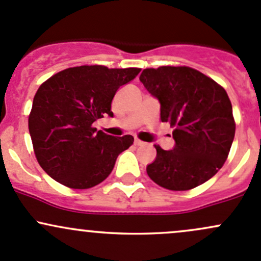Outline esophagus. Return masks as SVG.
I'll return each mask as SVG.
<instances>
[{"mask_svg":"<svg viewBox=\"0 0 261 261\" xmlns=\"http://www.w3.org/2000/svg\"><path fill=\"white\" fill-rule=\"evenodd\" d=\"M134 144H135L136 146H141V145H144L145 142L141 141V140H139V139H135V140H134Z\"/></svg>","mask_w":261,"mask_h":261,"instance_id":"1","label":"esophagus"}]
</instances>
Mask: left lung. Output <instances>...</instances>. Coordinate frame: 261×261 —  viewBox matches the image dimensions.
Masks as SVG:
<instances>
[{
  "label": "left lung",
  "mask_w": 261,
  "mask_h": 261,
  "mask_svg": "<svg viewBox=\"0 0 261 261\" xmlns=\"http://www.w3.org/2000/svg\"><path fill=\"white\" fill-rule=\"evenodd\" d=\"M140 81L160 101V119L174 127V149L155 145L146 171L167 190L185 191L207 181L224 165L235 136L232 106L223 86L188 66L145 68Z\"/></svg>",
  "instance_id": "1"
}]
</instances>
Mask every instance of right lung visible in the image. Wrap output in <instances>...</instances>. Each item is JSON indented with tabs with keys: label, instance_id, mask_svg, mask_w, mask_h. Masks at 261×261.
<instances>
[{
	"label": "right lung",
	"instance_id": "add662e5",
	"mask_svg": "<svg viewBox=\"0 0 261 261\" xmlns=\"http://www.w3.org/2000/svg\"><path fill=\"white\" fill-rule=\"evenodd\" d=\"M140 68L84 65L66 68L38 87L29 116L36 159L54 180L71 189H90L111 174L131 135L110 136L92 126L108 114L120 86Z\"/></svg>",
	"mask_w": 261,
	"mask_h": 261
}]
</instances>
